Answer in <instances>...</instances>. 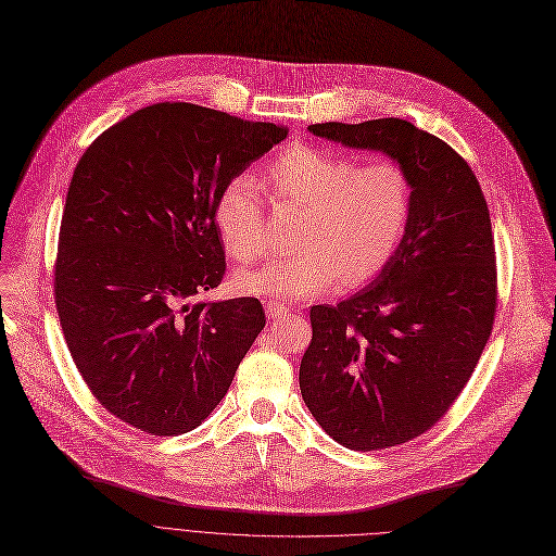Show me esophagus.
Instances as JSON below:
<instances>
[{
  "label": "esophagus",
  "mask_w": 556,
  "mask_h": 556,
  "mask_svg": "<svg viewBox=\"0 0 556 556\" xmlns=\"http://www.w3.org/2000/svg\"><path fill=\"white\" fill-rule=\"evenodd\" d=\"M265 312L269 318H280L282 314L289 312V305L278 303V301H265Z\"/></svg>",
  "instance_id": "esophagus-1"
}]
</instances>
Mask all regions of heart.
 <instances>
[{
  "label": "heart",
  "mask_w": 556,
  "mask_h": 556,
  "mask_svg": "<svg viewBox=\"0 0 556 556\" xmlns=\"http://www.w3.org/2000/svg\"><path fill=\"white\" fill-rule=\"evenodd\" d=\"M278 200L305 208L289 257L236 274V287L255 296L316 299L341 282L362 287L395 257L413 215V181L400 161L354 156L316 146L282 152L267 168ZM215 226L238 263L267 251V222L251 175L228 179L215 202Z\"/></svg>",
  "instance_id": "obj_1"
}]
</instances>
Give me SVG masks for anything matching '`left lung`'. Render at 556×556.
Returning a JSON list of instances; mask_svg holds the SVG:
<instances>
[{"instance_id":"1","label":"left lung","mask_w":556,"mask_h":556,"mask_svg":"<svg viewBox=\"0 0 556 556\" xmlns=\"http://www.w3.org/2000/svg\"><path fill=\"white\" fill-rule=\"evenodd\" d=\"M309 132L381 150L413 181L402 247L370 287L309 309L301 393L332 440L379 451L427 433L460 397L494 328L496 249L469 163L404 118L316 123Z\"/></svg>"}]
</instances>
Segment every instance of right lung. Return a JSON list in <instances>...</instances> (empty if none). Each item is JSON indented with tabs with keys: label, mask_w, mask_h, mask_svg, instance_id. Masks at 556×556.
Instances as JSON below:
<instances>
[{
	"label": "right lung",
	"mask_w": 556,
	"mask_h": 556,
	"mask_svg": "<svg viewBox=\"0 0 556 556\" xmlns=\"http://www.w3.org/2000/svg\"><path fill=\"white\" fill-rule=\"evenodd\" d=\"M287 137L192 103H156L98 137L74 170L53 293L91 395L129 427L184 435L213 413L255 337L257 299L192 303L226 271L215 202Z\"/></svg>",
	"instance_id": "add662e5"
}]
</instances>
